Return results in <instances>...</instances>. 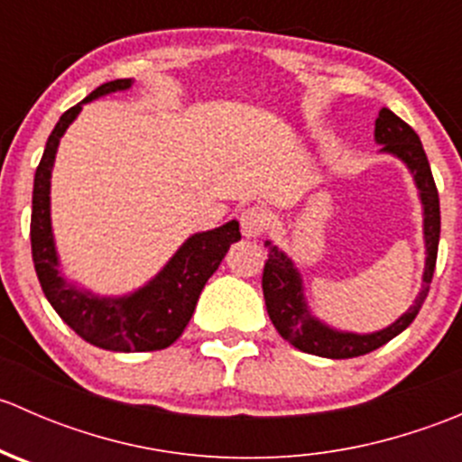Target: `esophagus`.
<instances>
[{
  "label": "esophagus",
  "mask_w": 462,
  "mask_h": 462,
  "mask_svg": "<svg viewBox=\"0 0 462 462\" xmlns=\"http://www.w3.org/2000/svg\"><path fill=\"white\" fill-rule=\"evenodd\" d=\"M265 221H268V217H265V212L257 205H253V208H245L244 212L239 214V223H241V235L248 236V239H254V236H259L261 232L265 230Z\"/></svg>",
  "instance_id": "esophagus-1"
}]
</instances>
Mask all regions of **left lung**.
I'll list each match as a JSON object with an SVG mask.
<instances>
[{
	"instance_id": "obj_1",
	"label": "left lung",
	"mask_w": 462,
	"mask_h": 462,
	"mask_svg": "<svg viewBox=\"0 0 462 462\" xmlns=\"http://www.w3.org/2000/svg\"><path fill=\"white\" fill-rule=\"evenodd\" d=\"M375 141L382 144V152L398 156L404 165L411 170L413 180L420 189L422 214H425V274H422V291L416 297L411 309L398 318L391 326L377 330V333H342L324 321L309 313L304 301V286L297 273L295 263L270 241H265L268 248V259L263 265V277H261V288H263L265 309H268L270 319L274 328L279 330L288 344H292L300 351L310 353V356L330 357V360H346V357L366 356L375 351L382 344L391 342L395 335L402 333L416 315L420 313L427 295H430V283L433 279V268H436L438 257V239H440V201H438V189L433 183L431 167L427 161V153L422 149L418 134L404 123L402 118L391 109L382 106L375 120Z\"/></svg>"
}]
</instances>
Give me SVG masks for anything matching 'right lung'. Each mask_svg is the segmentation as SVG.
Instances as JSON below:
<instances>
[{"label":"right lung","instance_id":"right-lung-1","mask_svg":"<svg viewBox=\"0 0 462 462\" xmlns=\"http://www.w3.org/2000/svg\"><path fill=\"white\" fill-rule=\"evenodd\" d=\"M129 87V78L100 85L85 100L64 111L51 132L32 185L31 250L46 300L82 339L105 351L144 353L161 351L180 337L192 319L203 286L221 265L230 245L241 239V232L239 223L227 221L221 227L192 235L147 286L125 297H97L88 291H78L60 274L51 230V170L60 138L85 102Z\"/></svg>","mask_w":462,"mask_h":462}]
</instances>
